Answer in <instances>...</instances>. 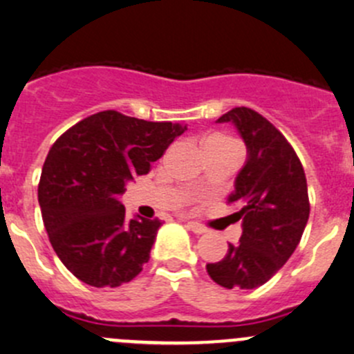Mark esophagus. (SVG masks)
I'll return each instance as SVG.
<instances>
[{
  "label": "esophagus",
  "instance_id": "esophagus-1",
  "mask_svg": "<svg viewBox=\"0 0 354 354\" xmlns=\"http://www.w3.org/2000/svg\"><path fill=\"white\" fill-rule=\"evenodd\" d=\"M188 226H190L192 232L197 233V235H202V233L207 232V228H205L204 225H201V223H197V221H188Z\"/></svg>",
  "mask_w": 354,
  "mask_h": 354
}]
</instances>
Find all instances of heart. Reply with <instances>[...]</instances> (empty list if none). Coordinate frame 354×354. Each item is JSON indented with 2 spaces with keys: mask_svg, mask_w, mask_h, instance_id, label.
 <instances>
[{
  "mask_svg": "<svg viewBox=\"0 0 354 354\" xmlns=\"http://www.w3.org/2000/svg\"><path fill=\"white\" fill-rule=\"evenodd\" d=\"M221 140H228L226 136H221V135H214V136H209L207 142H221Z\"/></svg>",
  "mask_w": 354,
  "mask_h": 354,
  "instance_id": "heart-1",
  "label": "heart"
}]
</instances>
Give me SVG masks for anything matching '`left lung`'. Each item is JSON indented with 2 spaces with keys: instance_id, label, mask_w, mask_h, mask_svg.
I'll return each instance as SVG.
<instances>
[{
  "instance_id": "obj_1",
  "label": "left lung",
  "mask_w": 354,
  "mask_h": 354,
  "mask_svg": "<svg viewBox=\"0 0 354 354\" xmlns=\"http://www.w3.org/2000/svg\"><path fill=\"white\" fill-rule=\"evenodd\" d=\"M218 122H232L247 145V162L228 204L242 219V236L207 273L226 289H254L268 282L296 250L310 218L306 174L286 136L249 107H235Z\"/></svg>"
}]
</instances>
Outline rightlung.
<instances>
[{"label":"right lung","mask_w":354,"mask_h":354,"mask_svg":"<svg viewBox=\"0 0 354 354\" xmlns=\"http://www.w3.org/2000/svg\"><path fill=\"white\" fill-rule=\"evenodd\" d=\"M183 131L180 122L104 111L51 145L37 198L51 247L75 279L91 287H119L142 272L162 223L128 219L119 197Z\"/></svg>","instance_id":"1"}]
</instances>
